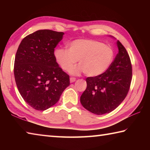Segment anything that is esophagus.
I'll return each mask as SVG.
<instances>
[{
    "instance_id": "esophagus-1",
    "label": "esophagus",
    "mask_w": 150,
    "mask_h": 150,
    "mask_svg": "<svg viewBox=\"0 0 150 150\" xmlns=\"http://www.w3.org/2000/svg\"><path fill=\"white\" fill-rule=\"evenodd\" d=\"M76 81V79L75 77H70V82L71 83H73Z\"/></svg>"
}]
</instances>
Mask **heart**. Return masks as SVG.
Masks as SVG:
<instances>
[{
  "mask_svg": "<svg viewBox=\"0 0 150 150\" xmlns=\"http://www.w3.org/2000/svg\"><path fill=\"white\" fill-rule=\"evenodd\" d=\"M69 49L55 51V60L62 69L69 71L79 61L72 73L83 71L89 77L103 74L110 67L114 59V50L110 45L90 39H78L69 44Z\"/></svg>",
  "mask_w": 150,
  "mask_h": 150,
  "instance_id": "1",
  "label": "heart"
}]
</instances>
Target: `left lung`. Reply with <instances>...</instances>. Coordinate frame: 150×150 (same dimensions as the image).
<instances>
[{
  "mask_svg": "<svg viewBox=\"0 0 150 150\" xmlns=\"http://www.w3.org/2000/svg\"><path fill=\"white\" fill-rule=\"evenodd\" d=\"M118 53L110 67L103 74L86 79L87 88L81 96L83 107L102 115L115 110L126 98L130 89L132 69L130 57L117 41Z\"/></svg>",
  "mask_w": 150,
  "mask_h": 150,
  "instance_id": "obj_1",
  "label": "left lung"
}]
</instances>
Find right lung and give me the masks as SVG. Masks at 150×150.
<instances>
[{"label":"right lung","instance_id":"1","mask_svg":"<svg viewBox=\"0 0 150 150\" xmlns=\"http://www.w3.org/2000/svg\"><path fill=\"white\" fill-rule=\"evenodd\" d=\"M63 32L40 30L20 43L16 54L14 74L18 89L28 105L38 110L54 106L70 85L69 76L59 67L54 49Z\"/></svg>","mask_w":150,"mask_h":150}]
</instances>
